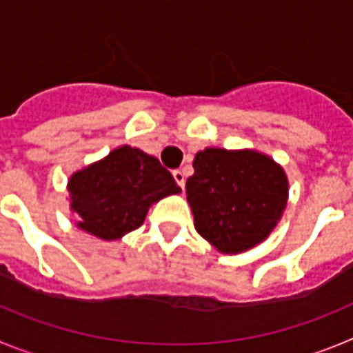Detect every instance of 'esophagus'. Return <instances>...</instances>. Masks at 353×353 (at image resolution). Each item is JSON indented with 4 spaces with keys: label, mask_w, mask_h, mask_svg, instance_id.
I'll use <instances>...</instances> for the list:
<instances>
[{
    "label": "esophagus",
    "mask_w": 353,
    "mask_h": 353,
    "mask_svg": "<svg viewBox=\"0 0 353 353\" xmlns=\"http://www.w3.org/2000/svg\"><path fill=\"white\" fill-rule=\"evenodd\" d=\"M172 176H174V179H176L177 186H179V188L183 190L184 188V174L181 172V170H174Z\"/></svg>",
    "instance_id": "34e87169"
}]
</instances>
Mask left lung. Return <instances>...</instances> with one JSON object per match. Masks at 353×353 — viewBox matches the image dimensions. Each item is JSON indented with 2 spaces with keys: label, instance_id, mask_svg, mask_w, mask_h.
Listing matches in <instances>:
<instances>
[{
  "label": "left lung",
  "instance_id": "1",
  "mask_svg": "<svg viewBox=\"0 0 353 353\" xmlns=\"http://www.w3.org/2000/svg\"><path fill=\"white\" fill-rule=\"evenodd\" d=\"M186 181L195 228L221 253L246 252L271 234L287 205L283 169L255 151L208 148Z\"/></svg>",
  "mask_w": 353,
  "mask_h": 353
}]
</instances>
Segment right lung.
Returning a JSON list of instances; mask_svg holds the SVG:
<instances>
[{
	"mask_svg": "<svg viewBox=\"0 0 353 353\" xmlns=\"http://www.w3.org/2000/svg\"><path fill=\"white\" fill-rule=\"evenodd\" d=\"M79 227L100 239H119L142 225L149 205L181 188L158 158L123 145L68 181Z\"/></svg>",
	"mask_w": 353,
	"mask_h": 353,
	"instance_id": "1",
	"label": "right lung"
}]
</instances>
